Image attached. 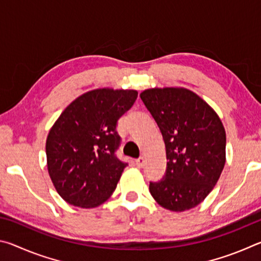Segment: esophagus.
<instances>
[{"label": "esophagus", "mask_w": 261, "mask_h": 261, "mask_svg": "<svg viewBox=\"0 0 261 261\" xmlns=\"http://www.w3.org/2000/svg\"><path fill=\"white\" fill-rule=\"evenodd\" d=\"M144 163H145V160H144L143 156H140V158H138L136 160V166L138 167V168H143L144 167Z\"/></svg>", "instance_id": "esophagus-1"}]
</instances>
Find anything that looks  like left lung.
<instances>
[{"label": "left lung", "instance_id": "1", "mask_svg": "<svg viewBox=\"0 0 261 261\" xmlns=\"http://www.w3.org/2000/svg\"><path fill=\"white\" fill-rule=\"evenodd\" d=\"M140 98L161 131L168 160L165 176L149 183V192L163 208L191 210L213 190L226 163L222 122L187 88H148Z\"/></svg>", "mask_w": 261, "mask_h": 261}]
</instances>
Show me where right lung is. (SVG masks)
<instances>
[{
    "mask_svg": "<svg viewBox=\"0 0 261 261\" xmlns=\"http://www.w3.org/2000/svg\"><path fill=\"white\" fill-rule=\"evenodd\" d=\"M138 96L135 90L96 88L73 100L49 130L48 174L70 205L98 207L112 196L127 163L116 156L117 121Z\"/></svg>",
    "mask_w": 261,
    "mask_h": 261,
    "instance_id": "obj_1",
    "label": "right lung"
}]
</instances>
